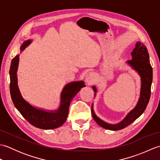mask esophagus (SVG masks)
Wrapping results in <instances>:
<instances>
[{
	"label": "esophagus",
	"mask_w": 160,
	"mask_h": 160,
	"mask_svg": "<svg viewBox=\"0 0 160 160\" xmlns=\"http://www.w3.org/2000/svg\"><path fill=\"white\" fill-rule=\"evenodd\" d=\"M95 80V76L93 73H88L85 76V81L88 84H91Z\"/></svg>",
	"instance_id": "1"
}]
</instances>
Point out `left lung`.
<instances>
[{
    "label": "left lung",
    "mask_w": 160,
    "mask_h": 160,
    "mask_svg": "<svg viewBox=\"0 0 160 160\" xmlns=\"http://www.w3.org/2000/svg\"><path fill=\"white\" fill-rule=\"evenodd\" d=\"M131 56L132 60H128V63L138 71L141 76L142 80L140 98L137 106L127 115L124 120H122L120 123L115 125L107 124L101 120L94 113L93 107L91 108V114L94 120L100 127L108 130L118 131L130 125L132 122H134L143 113L150 99L151 87L152 80V68L149 60V54L147 47L140 42H137L135 48L131 53ZM93 89L95 92H96V87H93Z\"/></svg>",
    "instance_id": "left-lung-1"
}]
</instances>
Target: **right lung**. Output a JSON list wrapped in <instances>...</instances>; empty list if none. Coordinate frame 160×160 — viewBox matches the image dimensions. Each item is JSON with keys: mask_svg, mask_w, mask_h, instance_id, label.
Returning a JSON list of instances; mask_svg holds the SVG:
<instances>
[{"mask_svg": "<svg viewBox=\"0 0 160 160\" xmlns=\"http://www.w3.org/2000/svg\"><path fill=\"white\" fill-rule=\"evenodd\" d=\"M31 40H27L21 46L23 50ZM19 56H15L12 60L9 69L10 94L15 107L18 110L24 118L32 125L42 129H53L60 127L66 121L69 107L73 97L81 88L85 87L83 81L73 82L67 84L61 94V105L58 110L55 112H47L34 108L23 99L17 84V69Z\"/></svg>", "mask_w": 160, "mask_h": 160, "instance_id": "right-lung-1", "label": "right lung"}]
</instances>
